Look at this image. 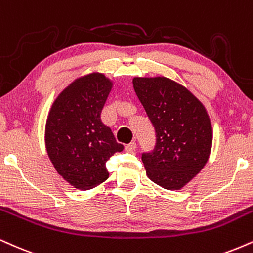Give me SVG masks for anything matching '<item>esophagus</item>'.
Returning a JSON list of instances; mask_svg holds the SVG:
<instances>
[{
  "mask_svg": "<svg viewBox=\"0 0 253 253\" xmlns=\"http://www.w3.org/2000/svg\"><path fill=\"white\" fill-rule=\"evenodd\" d=\"M135 148H136V144L134 141L125 146V151L126 152H133V151H135Z\"/></svg>",
  "mask_w": 253,
  "mask_h": 253,
  "instance_id": "1",
  "label": "esophagus"
}]
</instances>
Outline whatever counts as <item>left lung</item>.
<instances>
[{
  "mask_svg": "<svg viewBox=\"0 0 253 253\" xmlns=\"http://www.w3.org/2000/svg\"><path fill=\"white\" fill-rule=\"evenodd\" d=\"M133 88L156 130L153 151L142 153L146 174L166 190H180L208 163L211 120L187 88L165 77L134 78Z\"/></svg>",
  "mask_w": 253,
  "mask_h": 253,
  "instance_id": "1",
  "label": "left lung"
}]
</instances>
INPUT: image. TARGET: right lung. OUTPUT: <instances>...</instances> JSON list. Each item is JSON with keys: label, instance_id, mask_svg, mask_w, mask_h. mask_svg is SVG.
I'll return each instance as SVG.
<instances>
[{"label": "right lung", "instance_id": "right-lung-1", "mask_svg": "<svg viewBox=\"0 0 253 253\" xmlns=\"http://www.w3.org/2000/svg\"><path fill=\"white\" fill-rule=\"evenodd\" d=\"M113 82L101 73L78 78L59 94L45 123V148L56 172L79 190H90L109 176L106 163L124 150L101 111Z\"/></svg>", "mask_w": 253, "mask_h": 253}]
</instances>
